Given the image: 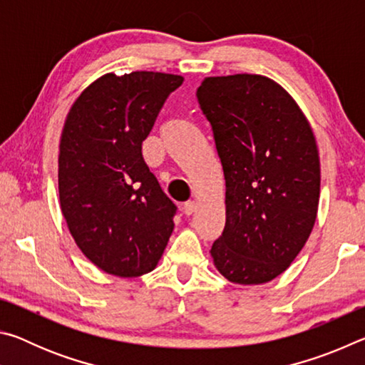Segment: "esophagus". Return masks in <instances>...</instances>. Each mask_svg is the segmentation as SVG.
I'll use <instances>...</instances> for the list:
<instances>
[{"mask_svg":"<svg viewBox=\"0 0 365 365\" xmlns=\"http://www.w3.org/2000/svg\"><path fill=\"white\" fill-rule=\"evenodd\" d=\"M196 211V202L195 201H187L183 205V212L187 214V215H191Z\"/></svg>","mask_w":365,"mask_h":365,"instance_id":"34e87169","label":"esophagus"}]
</instances>
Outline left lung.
<instances>
[{
  "mask_svg": "<svg viewBox=\"0 0 365 365\" xmlns=\"http://www.w3.org/2000/svg\"><path fill=\"white\" fill-rule=\"evenodd\" d=\"M225 177V227L211 256L227 280L259 285L285 272L317 217L320 163L312 128L274 80L207 77L196 91Z\"/></svg>",
  "mask_w": 365,
  "mask_h": 365,
  "instance_id": "1",
  "label": "left lung"
}]
</instances>
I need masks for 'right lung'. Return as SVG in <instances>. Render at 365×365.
I'll return each instance as SVG.
<instances>
[{
	"label": "right lung",
	"instance_id": "right-lung-1",
	"mask_svg": "<svg viewBox=\"0 0 365 365\" xmlns=\"http://www.w3.org/2000/svg\"><path fill=\"white\" fill-rule=\"evenodd\" d=\"M183 77L106 73L82 91L59 145V201L83 255L117 277L156 267L177 206L148 168L141 143Z\"/></svg>",
	"mask_w": 365,
	"mask_h": 365
}]
</instances>
